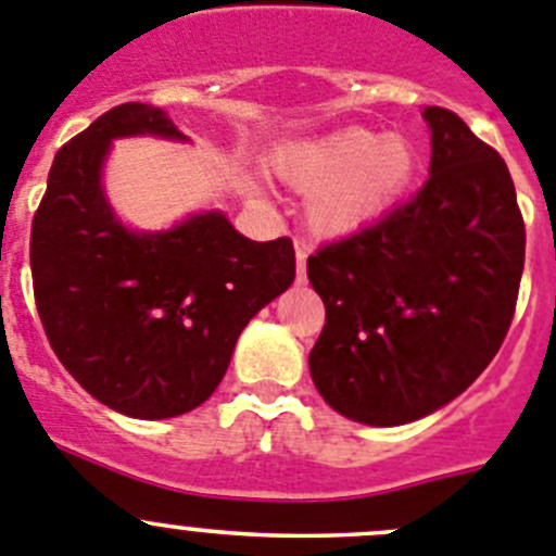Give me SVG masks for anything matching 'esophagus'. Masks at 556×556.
<instances>
[{"instance_id":"34e87169","label":"esophagus","mask_w":556,"mask_h":556,"mask_svg":"<svg viewBox=\"0 0 556 556\" xmlns=\"http://www.w3.org/2000/svg\"><path fill=\"white\" fill-rule=\"evenodd\" d=\"M307 247H302V243H295V279L299 282H304L307 279Z\"/></svg>"}]
</instances>
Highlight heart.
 <instances>
[{"label":"heart","instance_id":"obj_1","mask_svg":"<svg viewBox=\"0 0 556 556\" xmlns=\"http://www.w3.org/2000/svg\"><path fill=\"white\" fill-rule=\"evenodd\" d=\"M279 178L309 197V222L320 232H351L395 205L417 180L422 159L412 139L345 126L288 144L271 159Z\"/></svg>","mask_w":556,"mask_h":556}]
</instances>
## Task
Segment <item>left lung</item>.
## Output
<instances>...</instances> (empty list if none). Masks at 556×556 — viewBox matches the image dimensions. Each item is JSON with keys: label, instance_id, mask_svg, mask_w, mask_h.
Segmentation results:
<instances>
[{"label": "left lung", "instance_id": "obj_1", "mask_svg": "<svg viewBox=\"0 0 556 556\" xmlns=\"http://www.w3.org/2000/svg\"><path fill=\"white\" fill-rule=\"evenodd\" d=\"M422 189L309 254L326 324L309 372L334 412L406 425L471 387L500 351L523 271L521 211L507 164L458 114L425 106Z\"/></svg>", "mask_w": 556, "mask_h": 556}]
</instances>
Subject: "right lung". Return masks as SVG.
Returning a JSON list of instances; mask_svg holds the SVG:
<instances>
[{
    "label": "right lung",
    "instance_id": "1",
    "mask_svg": "<svg viewBox=\"0 0 556 556\" xmlns=\"http://www.w3.org/2000/svg\"><path fill=\"white\" fill-rule=\"evenodd\" d=\"M186 139L148 103H121L62 144L33 219V288L56 359L114 412L167 419L225 378L243 326L290 288V238L249 241L219 211L164 232L114 219L101 167L112 139Z\"/></svg>",
    "mask_w": 556,
    "mask_h": 556
}]
</instances>
